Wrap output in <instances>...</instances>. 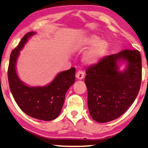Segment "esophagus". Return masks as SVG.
Masks as SVG:
<instances>
[{
  "mask_svg": "<svg viewBox=\"0 0 148 148\" xmlns=\"http://www.w3.org/2000/svg\"><path fill=\"white\" fill-rule=\"evenodd\" d=\"M76 77L79 80H82L84 78V72L82 70H78L76 74Z\"/></svg>",
  "mask_w": 148,
  "mask_h": 148,
  "instance_id": "obj_1",
  "label": "esophagus"
}]
</instances>
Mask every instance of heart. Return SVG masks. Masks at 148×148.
<instances>
[{"mask_svg":"<svg viewBox=\"0 0 148 148\" xmlns=\"http://www.w3.org/2000/svg\"><path fill=\"white\" fill-rule=\"evenodd\" d=\"M97 35H90L84 39H83L81 45L87 46L92 45L90 50L84 56V60L86 64H93L97 63L105 53L108 48V43L105 40L101 39Z\"/></svg>","mask_w":148,"mask_h":148,"instance_id":"b5f03b06","label":"heart"}]
</instances>
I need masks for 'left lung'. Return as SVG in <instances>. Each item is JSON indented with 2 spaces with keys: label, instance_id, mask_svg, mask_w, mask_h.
<instances>
[{
  "label": "left lung",
  "instance_id": "obj_1",
  "mask_svg": "<svg viewBox=\"0 0 148 148\" xmlns=\"http://www.w3.org/2000/svg\"><path fill=\"white\" fill-rule=\"evenodd\" d=\"M128 62L124 72L117 70L118 60ZM84 82L88 91L90 116L106 123L121 116L136 100L141 82V58L138 50L123 49L105 56L86 70Z\"/></svg>",
  "mask_w": 148,
  "mask_h": 148
}]
</instances>
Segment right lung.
Instances as JSON below:
<instances>
[{
    "label": "right lung",
    "mask_w": 148,
    "mask_h": 148,
    "mask_svg": "<svg viewBox=\"0 0 148 148\" xmlns=\"http://www.w3.org/2000/svg\"><path fill=\"white\" fill-rule=\"evenodd\" d=\"M34 32L27 33L12 51L8 68L10 90L20 109L33 118L51 121L57 118L63 107L66 93L75 81V68L58 74L49 85L29 87L24 84L16 74L15 65L19 51Z\"/></svg>",
    "instance_id": "obj_1"
}]
</instances>
